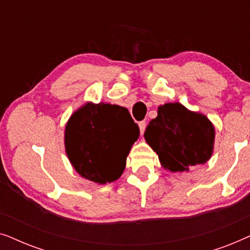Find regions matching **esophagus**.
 Returning <instances> with one entry per match:
<instances>
[{
  "label": "esophagus",
  "instance_id": "esophagus-1",
  "mask_svg": "<svg viewBox=\"0 0 250 250\" xmlns=\"http://www.w3.org/2000/svg\"><path fill=\"white\" fill-rule=\"evenodd\" d=\"M139 127H140V132H141V134H143L146 131V123L143 121V122H140L139 123Z\"/></svg>",
  "mask_w": 250,
  "mask_h": 250
}]
</instances>
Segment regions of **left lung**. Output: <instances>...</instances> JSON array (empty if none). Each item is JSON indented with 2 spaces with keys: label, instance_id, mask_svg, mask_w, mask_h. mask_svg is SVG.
Returning a JSON list of instances; mask_svg holds the SVG:
<instances>
[{
  "label": "left lung",
  "instance_id": "obj_1",
  "mask_svg": "<svg viewBox=\"0 0 250 250\" xmlns=\"http://www.w3.org/2000/svg\"><path fill=\"white\" fill-rule=\"evenodd\" d=\"M145 139L170 172H188L209 160L214 150L215 128L206 116L183 104H165L146 126Z\"/></svg>",
  "mask_w": 250,
  "mask_h": 250
}]
</instances>
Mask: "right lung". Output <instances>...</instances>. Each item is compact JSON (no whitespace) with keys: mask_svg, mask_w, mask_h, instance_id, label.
Returning a JSON list of instances; mask_svg holds the SVG:
<instances>
[{"mask_svg":"<svg viewBox=\"0 0 250 250\" xmlns=\"http://www.w3.org/2000/svg\"><path fill=\"white\" fill-rule=\"evenodd\" d=\"M139 134V126L126 108L87 102L68 121L64 146L68 159L81 176L105 184L122 176Z\"/></svg>","mask_w":250,"mask_h":250,"instance_id":"right-lung-1","label":"right lung"}]
</instances>
